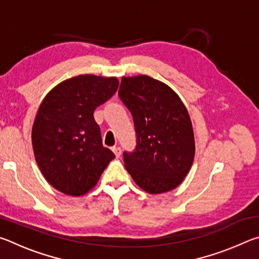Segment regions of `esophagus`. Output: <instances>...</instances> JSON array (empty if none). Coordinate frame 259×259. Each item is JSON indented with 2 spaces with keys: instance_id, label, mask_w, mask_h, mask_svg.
Wrapping results in <instances>:
<instances>
[{
  "instance_id": "esophagus-1",
  "label": "esophagus",
  "mask_w": 259,
  "mask_h": 259,
  "mask_svg": "<svg viewBox=\"0 0 259 259\" xmlns=\"http://www.w3.org/2000/svg\"><path fill=\"white\" fill-rule=\"evenodd\" d=\"M112 151L114 152V154H115L116 157H119V156L121 155V148H120L119 146H116V147L114 146V147L112 148Z\"/></svg>"
}]
</instances>
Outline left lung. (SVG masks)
<instances>
[{
	"mask_svg": "<svg viewBox=\"0 0 259 259\" xmlns=\"http://www.w3.org/2000/svg\"><path fill=\"white\" fill-rule=\"evenodd\" d=\"M119 96L131 113L137 147L123 153L137 185L160 194L181 185L194 161L192 122L182 99L165 83L147 75L123 76Z\"/></svg>",
	"mask_w": 259,
	"mask_h": 259,
	"instance_id": "1",
	"label": "left lung"
}]
</instances>
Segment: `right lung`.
<instances>
[{"instance_id": "right-lung-1", "label": "right lung", "mask_w": 259, "mask_h": 259, "mask_svg": "<svg viewBox=\"0 0 259 259\" xmlns=\"http://www.w3.org/2000/svg\"><path fill=\"white\" fill-rule=\"evenodd\" d=\"M116 77L78 75L57 84L37 109L34 156L43 177L64 194L81 196L96 186L115 155L103 146L94 112L116 93Z\"/></svg>"}]
</instances>
